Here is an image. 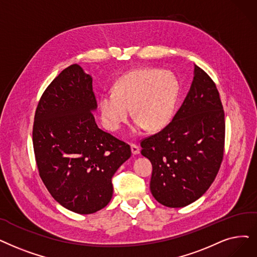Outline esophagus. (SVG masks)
I'll use <instances>...</instances> for the list:
<instances>
[{"mask_svg":"<svg viewBox=\"0 0 257 257\" xmlns=\"http://www.w3.org/2000/svg\"><path fill=\"white\" fill-rule=\"evenodd\" d=\"M130 147H131V151H132L133 154H139V153H140L141 149H140V147L138 146L137 144L131 143V144H130Z\"/></svg>","mask_w":257,"mask_h":257,"instance_id":"1","label":"esophagus"}]
</instances>
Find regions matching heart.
<instances>
[{"instance_id": "1", "label": "heart", "mask_w": 257, "mask_h": 257, "mask_svg": "<svg viewBox=\"0 0 257 257\" xmlns=\"http://www.w3.org/2000/svg\"><path fill=\"white\" fill-rule=\"evenodd\" d=\"M178 94L180 84L171 72L156 68L133 69L115 82L113 92L101 96L103 122L111 131L118 130L127 121L131 107L136 130L162 129L173 116Z\"/></svg>"}]
</instances>
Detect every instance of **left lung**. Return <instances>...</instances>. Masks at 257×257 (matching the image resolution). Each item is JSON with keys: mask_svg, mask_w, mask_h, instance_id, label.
Masks as SVG:
<instances>
[{"mask_svg": "<svg viewBox=\"0 0 257 257\" xmlns=\"http://www.w3.org/2000/svg\"><path fill=\"white\" fill-rule=\"evenodd\" d=\"M225 112L213 80L195 65L181 108L161 131L141 141L152 164L150 190L164 206L195 202L214 182L224 158Z\"/></svg>", "mask_w": 257, "mask_h": 257, "instance_id": "8db88e82", "label": "left lung"}]
</instances>
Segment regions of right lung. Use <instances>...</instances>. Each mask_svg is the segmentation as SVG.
<instances>
[{
  "mask_svg": "<svg viewBox=\"0 0 257 257\" xmlns=\"http://www.w3.org/2000/svg\"><path fill=\"white\" fill-rule=\"evenodd\" d=\"M92 79L71 65L48 85L38 103L32 143L39 174L66 209L91 214L108 205L112 177L131 156L130 146L99 129Z\"/></svg>",
  "mask_w": 257,
  "mask_h": 257,
  "instance_id": "1",
  "label": "right lung"
}]
</instances>
